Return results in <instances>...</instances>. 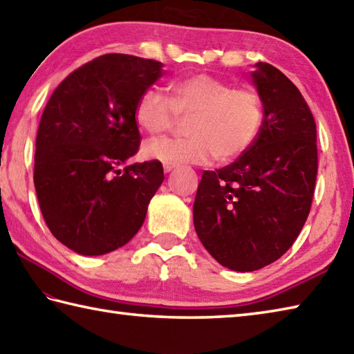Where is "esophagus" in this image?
Instances as JSON below:
<instances>
[{
	"label": "esophagus",
	"instance_id": "obj_1",
	"mask_svg": "<svg viewBox=\"0 0 354 354\" xmlns=\"http://www.w3.org/2000/svg\"><path fill=\"white\" fill-rule=\"evenodd\" d=\"M162 167H164V171H165V173H169V171H171L173 169H175V167H176V165H175V164H169V162H164V165H162Z\"/></svg>",
	"mask_w": 354,
	"mask_h": 354
}]
</instances>
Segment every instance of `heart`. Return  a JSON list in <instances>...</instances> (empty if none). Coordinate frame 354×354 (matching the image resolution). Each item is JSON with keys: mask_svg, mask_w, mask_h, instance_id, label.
Instances as JSON below:
<instances>
[{"mask_svg": "<svg viewBox=\"0 0 354 354\" xmlns=\"http://www.w3.org/2000/svg\"><path fill=\"white\" fill-rule=\"evenodd\" d=\"M169 96L158 88L141 95L135 120L150 138H161L175 127L178 116L192 118L185 140H162L145 145L144 153L169 164L232 161L254 142L264 106L250 87H233L207 73L181 76L169 82Z\"/></svg>", "mask_w": 354, "mask_h": 354, "instance_id": "1", "label": "heart"}]
</instances>
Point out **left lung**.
I'll use <instances>...</instances> for the list:
<instances>
[{
  "mask_svg": "<svg viewBox=\"0 0 354 354\" xmlns=\"http://www.w3.org/2000/svg\"><path fill=\"white\" fill-rule=\"evenodd\" d=\"M252 78L264 104L259 133L236 161L203 173L193 204L205 250L234 272L272 264L293 245L317 175L316 122L299 88L267 62Z\"/></svg>",
  "mask_w": 354,
  "mask_h": 354,
  "instance_id": "1",
  "label": "left lung"
}]
</instances>
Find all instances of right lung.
I'll list each match as a JSON object with an SVG mask.
<instances>
[{
	"mask_svg": "<svg viewBox=\"0 0 354 354\" xmlns=\"http://www.w3.org/2000/svg\"><path fill=\"white\" fill-rule=\"evenodd\" d=\"M162 62L109 53L55 88L41 116L33 183L48 230L71 250L98 256L140 230L164 181L158 159L121 169L140 150L135 109Z\"/></svg>",
	"mask_w": 354,
	"mask_h": 354,
	"instance_id": "1",
	"label": "right lung"
}]
</instances>
